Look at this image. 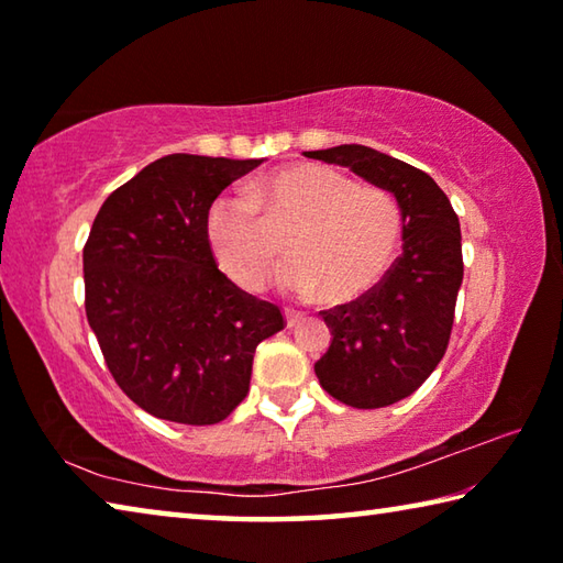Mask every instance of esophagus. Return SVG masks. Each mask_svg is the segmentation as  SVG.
<instances>
[{"instance_id":"1","label":"esophagus","mask_w":563,"mask_h":563,"mask_svg":"<svg viewBox=\"0 0 563 563\" xmlns=\"http://www.w3.org/2000/svg\"><path fill=\"white\" fill-rule=\"evenodd\" d=\"M305 320V316L302 312H298V310H285V322H288V328H295V325H300V322Z\"/></svg>"}]
</instances>
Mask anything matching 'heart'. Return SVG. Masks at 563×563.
<instances>
[{
    "label": "heart",
    "instance_id": "1",
    "mask_svg": "<svg viewBox=\"0 0 563 563\" xmlns=\"http://www.w3.org/2000/svg\"><path fill=\"white\" fill-rule=\"evenodd\" d=\"M402 231L387 190L320 164H295L255 180L247 196L221 194L206 213V238L221 271L263 290L285 258L283 288L310 298L352 300L383 278Z\"/></svg>",
    "mask_w": 563,
    "mask_h": 563
}]
</instances>
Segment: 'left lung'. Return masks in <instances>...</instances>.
Returning <instances> with one entry per match:
<instances>
[{
	"label": "left lung",
	"mask_w": 563,
	"mask_h": 563,
	"mask_svg": "<svg viewBox=\"0 0 563 563\" xmlns=\"http://www.w3.org/2000/svg\"><path fill=\"white\" fill-rule=\"evenodd\" d=\"M395 196L402 253L373 290L322 310L330 347L316 362L325 393L357 409L395 405L432 375L462 288V233L450 198L424 170L360 144L305 151Z\"/></svg>",
	"instance_id": "left-lung-1"
}]
</instances>
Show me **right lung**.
Returning <instances> with one entry per match:
<instances>
[{
	"instance_id": "obj_1",
	"label": "right lung",
	"mask_w": 563,
	"mask_h": 563,
	"mask_svg": "<svg viewBox=\"0 0 563 563\" xmlns=\"http://www.w3.org/2000/svg\"><path fill=\"white\" fill-rule=\"evenodd\" d=\"M263 158L170 154L103 201L84 245L87 318L131 402L178 424H216L251 389L253 355L280 308L218 271L206 213Z\"/></svg>"
}]
</instances>
